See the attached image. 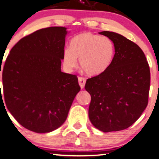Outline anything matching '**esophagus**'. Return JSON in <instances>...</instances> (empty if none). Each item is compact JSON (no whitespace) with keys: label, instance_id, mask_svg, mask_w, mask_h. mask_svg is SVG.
<instances>
[{"label":"esophagus","instance_id":"obj_1","mask_svg":"<svg viewBox=\"0 0 159 159\" xmlns=\"http://www.w3.org/2000/svg\"><path fill=\"white\" fill-rule=\"evenodd\" d=\"M78 83H79V85L81 89H83L86 84V78L84 77H78Z\"/></svg>","mask_w":159,"mask_h":159}]
</instances>
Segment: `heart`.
Listing matches in <instances>:
<instances>
[{"label": "heart", "instance_id": "1", "mask_svg": "<svg viewBox=\"0 0 159 159\" xmlns=\"http://www.w3.org/2000/svg\"><path fill=\"white\" fill-rule=\"evenodd\" d=\"M115 45L107 37L84 32L71 39L70 48L63 51L62 61L65 68L71 71L79 65L88 75H101L111 67L115 56Z\"/></svg>", "mask_w": 159, "mask_h": 159}]
</instances>
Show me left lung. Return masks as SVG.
Listing matches in <instances>:
<instances>
[{
	"instance_id": "8db88e82",
	"label": "left lung",
	"mask_w": 159,
	"mask_h": 159,
	"mask_svg": "<svg viewBox=\"0 0 159 159\" xmlns=\"http://www.w3.org/2000/svg\"><path fill=\"white\" fill-rule=\"evenodd\" d=\"M100 34L113 41L115 56L105 73L86 80L85 89L91 95L89 117L101 131H118L132 125L148 106L150 67L134 42L114 32Z\"/></svg>"
}]
</instances>
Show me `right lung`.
I'll list each match as a JSON object with an SVG mask.
<instances>
[{"label": "right lung", "mask_w": 159, "mask_h": 159, "mask_svg": "<svg viewBox=\"0 0 159 159\" xmlns=\"http://www.w3.org/2000/svg\"><path fill=\"white\" fill-rule=\"evenodd\" d=\"M66 29L48 27L22 38L3 66L6 106L22 126L36 133L59 128L81 89L77 76L61 71Z\"/></svg>", "instance_id": "1"}]
</instances>
